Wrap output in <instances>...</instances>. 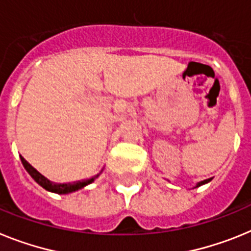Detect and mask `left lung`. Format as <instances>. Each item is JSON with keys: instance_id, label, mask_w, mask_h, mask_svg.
Returning a JSON list of instances; mask_svg holds the SVG:
<instances>
[{"instance_id": "1", "label": "left lung", "mask_w": 251, "mask_h": 251, "mask_svg": "<svg viewBox=\"0 0 251 251\" xmlns=\"http://www.w3.org/2000/svg\"><path fill=\"white\" fill-rule=\"evenodd\" d=\"M211 180H212V178H208V179H204V180H201V182H198L197 184H196L195 187H193V188H198V187H201V186H203V184H206V183H208V182H211Z\"/></svg>"}]
</instances>
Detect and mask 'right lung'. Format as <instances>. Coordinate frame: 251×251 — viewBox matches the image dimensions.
Segmentation results:
<instances>
[{
	"label": "right lung",
	"mask_w": 251,
	"mask_h": 251,
	"mask_svg": "<svg viewBox=\"0 0 251 251\" xmlns=\"http://www.w3.org/2000/svg\"><path fill=\"white\" fill-rule=\"evenodd\" d=\"M21 162H23V165L26 169V172L31 176L32 179L38 183L39 186H41L43 188L47 189V191L49 192L58 193V195H68V193H72V192H75L78 191V189L84 188L86 186H88V184H91L92 182H95L96 178H99V176L102 173V171H103V169H102L101 173L96 174L95 177L89 178V179L78 180V182H73V183H55V182H51V180L48 179L47 177H44L43 174L39 173L34 167H31L29 163L26 162L23 156H21Z\"/></svg>",
	"instance_id": "obj_1"
}]
</instances>
